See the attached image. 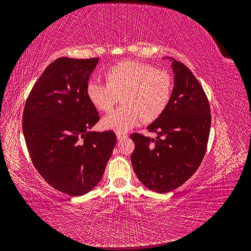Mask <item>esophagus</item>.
<instances>
[{
  "instance_id": "obj_1",
  "label": "esophagus",
  "mask_w": 251,
  "mask_h": 251,
  "mask_svg": "<svg viewBox=\"0 0 251 251\" xmlns=\"http://www.w3.org/2000/svg\"><path fill=\"white\" fill-rule=\"evenodd\" d=\"M128 135L126 133H122V132H117V137L118 140L121 141V140H125V138L127 137Z\"/></svg>"
}]
</instances>
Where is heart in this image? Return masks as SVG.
I'll use <instances>...</instances> for the list:
<instances>
[{
	"instance_id": "obj_1",
	"label": "heart",
	"mask_w": 251,
	"mask_h": 251,
	"mask_svg": "<svg viewBox=\"0 0 251 251\" xmlns=\"http://www.w3.org/2000/svg\"><path fill=\"white\" fill-rule=\"evenodd\" d=\"M104 80L90 81L87 96L101 111L113 109L121 97L124 105L102 120V125L117 132L127 131L141 120L150 123L158 118L169 104L174 86L169 71L135 61L114 65L104 72Z\"/></svg>"
}]
</instances>
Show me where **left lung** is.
<instances>
[{
    "mask_svg": "<svg viewBox=\"0 0 251 251\" xmlns=\"http://www.w3.org/2000/svg\"><path fill=\"white\" fill-rule=\"evenodd\" d=\"M175 87L168 106L147 128L151 138L130 134L133 170L146 187L158 193L180 187L196 173L206 154L211 127L209 100L185 65L173 61Z\"/></svg>",
    "mask_w": 251,
    "mask_h": 251,
    "instance_id": "8db88e82",
    "label": "left lung"
}]
</instances>
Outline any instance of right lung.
I'll list each match as a JSON object with an SVG mask.
<instances>
[{
    "label": "right lung",
    "instance_id": "1",
    "mask_svg": "<svg viewBox=\"0 0 251 251\" xmlns=\"http://www.w3.org/2000/svg\"><path fill=\"white\" fill-rule=\"evenodd\" d=\"M98 58L50 63L25 100L23 132L31 160L51 187L71 197L94 188L117 143L114 131L90 129L99 114L86 88Z\"/></svg>",
    "mask_w": 251,
    "mask_h": 251
}]
</instances>
